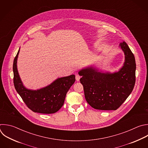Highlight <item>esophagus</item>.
I'll list each match as a JSON object with an SVG mask.
<instances>
[{
	"label": "esophagus",
	"instance_id": "obj_1",
	"mask_svg": "<svg viewBox=\"0 0 148 148\" xmlns=\"http://www.w3.org/2000/svg\"><path fill=\"white\" fill-rule=\"evenodd\" d=\"M80 78H81V77H80L78 74H76V75H75V79H76V80H77V81H79Z\"/></svg>",
	"mask_w": 148,
	"mask_h": 148
}]
</instances>
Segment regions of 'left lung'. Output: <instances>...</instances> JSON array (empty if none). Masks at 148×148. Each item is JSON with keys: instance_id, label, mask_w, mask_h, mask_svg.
<instances>
[{"instance_id": "obj_1", "label": "left lung", "mask_w": 148, "mask_h": 148, "mask_svg": "<svg viewBox=\"0 0 148 148\" xmlns=\"http://www.w3.org/2000/svg\"><path fill=\"white\" fill-rule=\"evenodd\" d=\"M125 60L116 72H103L93 66L81 70L80 82L88 103L93 108L102 110H116L132 92L135 83V57L125 42L120 43Z\"/></svg>"}]
</instances>
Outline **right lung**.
Here are the masks:
<instances>
[{
  "mask_svg": "<svg viewBox=\"0 0 148 148\" xmlns=\"http://www.w3.org/2000/svg\"><path fill=\"white\" fill-rule=\"evenodd\" d=\"M20 49L13 62V82L15 89L27 107L32 112L42 114L57 112L63 105L70 87L75 82L74 74L58 78L44 88L32 90L26 88L20 77L17 66Z\"/></svg>",
  "mask_w": 148,
  "mask_h": 148,
  "instance_id": "right-lung-1",
  "label": "right lung"
}]
</instances>
